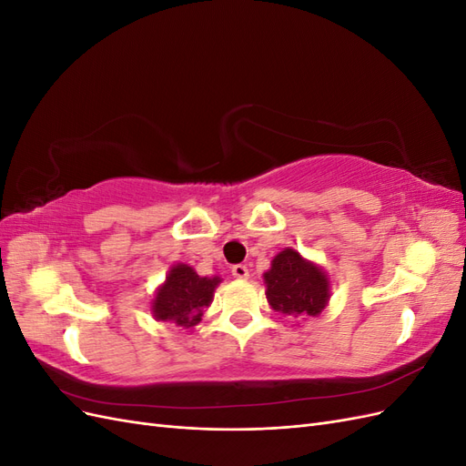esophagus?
I'll use <instances>...</instances> for the list:
<instances>
[{"label":"esophagus","instance_id":"1","mask_svg":"<svg viewBox=\"0 0 466 466\" xmlns=\"http://www.w3.org/2000/svg\"><path fill=\"white\" fill-rule=\"evenodd\" d=\"M231 274H233V278H237V279H247V278H248V268H247L245 264H235V266L231 268Z\"/></svg>","mask_w":466,"mask_h":466}]
</instances>
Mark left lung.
<instances>
[{
  "label": "left lung",
  "instance_id": "obj_1",
  "mask_svg": "<svg viewBox=\"0 0 466 466\" xmlns=\"http://www.w3.org/2000/svg\"><path fill=\"white\" fill-rule=\"evenodd\" d=\"M264 284L268 303L284 315L317 317L330 299L327 272L289 247L274 257Z\"/></svg>",
  "mask_w": 466,
  "mask_h": 466
}]
</instances>
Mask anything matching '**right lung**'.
Returning <instances> with one entry per match:
<instances>
[{"mask_svg":"<svg viewBox=\"0 0 466 466\" xmlns=\"http://www.w3.org/2000/svg\"><path fill=\"white\" fill-rule=\"evenodd\" d=\"M221 278H202L188 264H175L151 301L155 320L175 322L180 329H194L202 320L204 309L214 301Z\"/></svg>","mask_w":466,"mask_h":466,"instance_id":"right-lung-1","label":"right lung"}]
</instances>
